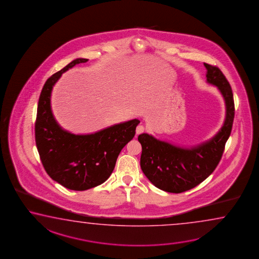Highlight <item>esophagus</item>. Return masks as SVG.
<instances>
[{
    "mask_svg": "<svg viewBox=\"0 0 259 259\" xmlns=\"http://www.w3.org/2000/svg\"><path fill=\"white\" fill-rule=\"evenodd\" d=\"M145 127L144 125H138L137 127V130H136V133H137V135H140V134H142V133L145 132Z\"/></svg>",
    "mask_w": 259,
    "mask_h": 259,
    "instance_id": "1",
    "label": "esophagus"
}]
</instances>
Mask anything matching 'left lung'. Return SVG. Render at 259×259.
Masks as SVG:
<instances>
[{"mask_svg": "<svg viewBox=\"0 0 259 259\" xmlns=\"http://www.w3.org/2000/svg\"><path fill=\"white\" fill-rule=\"evenodd\" d=\"M206 82L216 85L226 106V117L221 130L206 142L192 148L177 147L148 134L138 136L142 146L140 166L144 175L160 190L179 194L190 190L216 169L232 132L234 101L232 88L217 66L204 64Z\"/></svg>", "mask_w": 259, "mask_h": 259, "instance_id": "obj_1", "label": "left lung"}]
</instances>
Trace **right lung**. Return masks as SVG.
<instances>
[{"mask_svg": "<svg viewBox=\"0 0 259 259\" xmlns=\"http://www.w3.org/2000/svg\"><path fill=\"white\" fill-rule=\"evenodd\" d=\"M88 61L75 59L48 78L37 103L35 139L43 167L52 179L70 190H88L103 184L140 122L134 119L90 135H74L59 125L51 108L53 85L68 69Z\"/></svg>", "mask_w": 259, "mask_h": 259, "instance_id": "right-lung-1", "label": "right lung"}]
</instances>
